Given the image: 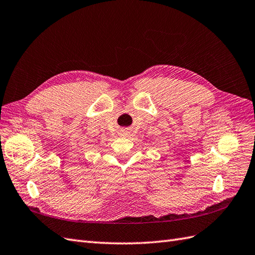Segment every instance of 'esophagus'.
Listing matches in <instances>:
<instances>
[{
	"label": "esophagus",
	"instance_id": "34e87169",
	"mask_svg": "<svg viewBox=\"0 0 255 255\" xmlns=\"http://www.w3.org/2000/svg\"><path fill=\"white\" fill-rule=\"evenodd\" d=\"M127 134H128V129H127V128L121 129V135H122V136H127Z\"/></svg>",
	"mask_w": 255,
	"mask_h": 255
}]
</instances>
